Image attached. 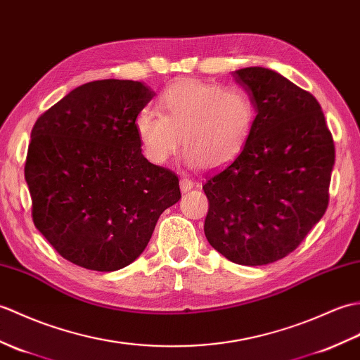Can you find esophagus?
Instances as JSON below:
<instances>
[{"label":"esophagus","mask_w":360,"mask_h":360,"mask_svg":"<svg viewBox=\"0 0 360 360\" xmlns=\"http://www.w3.org/2000/svg\"><path fill=\"white\" fill-rule=\"evenodd\" d=\"M194 188V181L188 179V177H181L180 179V189L183 191V193H186V191L193 189Z\"/></svg>","instance_id":"obj_1"}]
</instances>
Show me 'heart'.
I'll list each match as a JSON object with an SVG mask.
<instances>
[{
  "mask_svg": "<svg viewBox=\"0 0 360 360\" xmlns=\"http://www.w3.org/2000/svg\"><path fill=\"white\" fill-rule=\"evenodd\" d=\"M158 114L143 110L135 131L143 154L165 165L181 143L185 162L217 169L242 154L250 141L255 108L240 87H223L197 78H181L157 100Z\"/></svg>",
  "mask_w": 360,
  "mask_h": 360,
  "instance_id": "1",
  "label": "heart"
}]
</instances>
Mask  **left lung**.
<instances>
[{
  "mask_svg": "<svg viewBox=\"0 0 360 360\" xmlns=\"http://www.w3.org/2000/svg\"><path fill=\"white\" fill-rule=\"evenodd\" d=\"M255 122L242 154L206 175L207 242L238 265L259 266L297 248L330 202L334 141L319 101L277 72H233Z\"/></svg>",
  "mask_w": 360,
  "mask_h": 360,
  "instance_id": "8db88e82",
  "label": "left lung"
}]
</instances>
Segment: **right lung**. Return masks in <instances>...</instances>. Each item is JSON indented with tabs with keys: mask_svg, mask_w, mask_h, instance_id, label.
I'll return each instance as SVG.
<instances>
[{
	"mask_svg": "<svg viewBox=\"0 0 360 360\" xmlns=\"http://www.w3.org/2000/svg\"><path fill=\"white\" fill-rule=\"evenodd\" d=\"M155 95L132 79H98L38 117L24 166L37 229L61 257L109 273L145 251L180 200L179 177L141 154L135 120Z\"/></svg>",
	"mask_w": 360,
	"mask_h": 360,
	"instance_id": "obj_1",
	"label": "right lung"
}]
</instances>
